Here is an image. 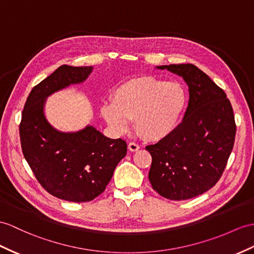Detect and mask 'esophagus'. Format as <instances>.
<instances>
[{"label":"esophagus","mask_w":254,"mask_h":254,"mask_svg":"<svg viewBox=\"0 0 254 254\" xmlns=\"http://www.w3.org/2000/svg\"><path fill=\"white\" fill-rule=\"evenodd\" d=\"M128 148L130 152H137L140 148V146L137 143H134V142H130V143L128 144Z\"/></svg>","instance_id":"esophagus-1"}]
</instances>
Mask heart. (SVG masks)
I'll return each mask as SVG.
<instances>
[{
  "mask_svg": "<svg viewBox=\"0 0 254 254\" xmlns=\"http://www.w3.org/2000/svg\"><path fill=\"white\" fill-rule=\"evenodd\" d=\"M187 102L182 84L145 76L121 85L112 101L102 104L101 114L116 133L126 132L133 119L134 127L147 139L159 140L174 131Z\"/></svg>",
  "mask_w": 254,
  "mask_h": 254,
  "instance_id": "heart-1",
  "label": "heart"
}]
</instances>
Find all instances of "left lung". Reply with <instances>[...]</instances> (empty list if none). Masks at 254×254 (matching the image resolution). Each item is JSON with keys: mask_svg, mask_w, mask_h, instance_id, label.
Masks as SVG:
<instances>
[{"mask_svg": "<svg viewBox=\"0 0 254 254\" xmlns=\"http://www.w3.org/2000/svg\"><path fill=\"white\" fill-rule=\"evenodd\" d=\"M184 79L189 106L180 125L156 144L146 146L152 155L148 180L159 195L184 200L214 187L230 157L236 125L230 100L196 65H157Z\"/></svg>", "mask_w": 254, "mask_h": 254, "instance_id": "1", "label": "left lung"}]
</instances>
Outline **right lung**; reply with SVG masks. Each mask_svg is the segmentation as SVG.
<instances>
[{
	"mask_svg": "<svg viewBox=\"0 0 254 254\" xmlns=\"http://www.w3.org/2000/svg\"><path fill=\"white\" fill-rule=\"evenodd\" d=\"M94 67L64 64L32 88L24 104L19 127L24 158L38 181L60 199L85 202L106 190L127 144L110 139L87 125L78 131H61L48 122L49 96L84 83Z\"/></svg>",
	"mask_w": 254,
	"mask_h": 254,
	"instance_id": "1",
	"label": "right lung"
}]
</instances>
